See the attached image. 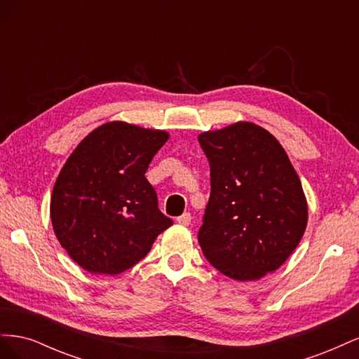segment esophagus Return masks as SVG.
Masks as SVG:
<instances>
[{"label": "esophagus", "instance_id": "obj_1", "mask_svg": "<svg viewBox=\"0 0 359 359\" xmlns=\"http://www.w3.org/2000/svg\"><path fill=\"white\" fill-rule=\"evenodd\" d=\"M177 223L181 226H189L191 223V215L190 212H184L182 215L177 217Z\"/></svg>", "mask_w": 359, "mask_h": 359}]
</instances>
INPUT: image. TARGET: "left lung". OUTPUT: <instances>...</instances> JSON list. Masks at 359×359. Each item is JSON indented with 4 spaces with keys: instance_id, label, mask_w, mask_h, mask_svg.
Listing matches in <instances>:
<instances>
[{
    "instance_id": "8db88e82",
    "label": "left lung",
    "mask_w": 359,
    "mask_h": 359,
    "mask_svg": "<svg viewBox=\"0 0 359 359\" xmlns=\"http://www.w3.org/2000/svg\"><path fill=\"white\" fill-rule=\"evenodd\" d=\"M211 194L198 240L208 262L240 281L278 269L306 232L301 181L268 130L240 121L199 135Z\"/></svg>"
}]
</instances>
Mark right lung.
I'll return each instance as SVG.
<instances>
[{
  "label": "right lung",
  "instance_id": "obj_1",
  "mask_svg": "<svg viewBox=\"0 0 359 359\" xmlns=\"http://www.w3.org/2000/svg\"><path fill=\"white\" fill-rule=\"evenodd\" d=\"M165 130L106 123L82 139L55 181L50 220L60 244L91 274L136 265L172 226L145 172L166 144Z\"/></svg>",
  "mask_w": 359,
  "mask_h": 359
}]
</instances>
